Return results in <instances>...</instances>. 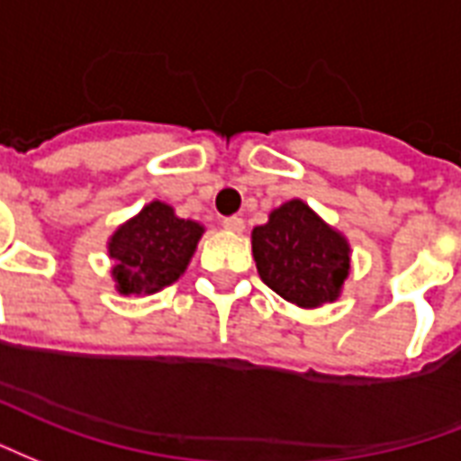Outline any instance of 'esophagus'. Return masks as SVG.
<instances>
[{
    "mask_svg": "<svg viewBox=\"0 0 461 461\" xmlns=\"http://www.w3.org/2000/svg\"><path fill=\"white\" fill-rule=\"evenodd\" d=\"M221 226L226 228V230H230V233H243L245 223H243V218H240V216H228V218H223V221H221Z\"/></svg>",
    "mask_w": 461,
    "mask_h": 461,
    "instance_id": "esophagus-1",
    "label": "esophagus"
}]
</instances>
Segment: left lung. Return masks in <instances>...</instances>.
I'll use <instances>...</instances> for the list:
<instances>
[{"label":"left lung","instance_id":"obj_1","mask_svg":"<svg viewBox=\"0 0 461 461\" xmlns=\"http://www.w3.org/2000/svg\"><path fill=\"white\" fill-rule=\"evenodd\" d=\"M263 282L297 307L334 302L348 275V243L300 198L282 203L253 230Z\"/></svg>","mask_w":461,"mask_h":461}]
</instances>
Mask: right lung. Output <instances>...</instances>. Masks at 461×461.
I'll return each mask as SVG.
<instances>
[{
    "mask_svg": "<svg viewBox=\"0 0 461 461\" xmlns=\"http://www.w3.org/2000/svg\"><path fill=\"white\" fill-rule=\"evenodd\" d=\"M201 233L203 226L184 221L161 201L144 206L142 213L117 228L107 243L110 258L115 260L117 292L152 294L179 280Z\"/></svg>",
    "mask_w": 461,
    "mask_h": 461,
    "instance_id": "right-lung-1",
    "label": "right lung"
}]
</instances>
